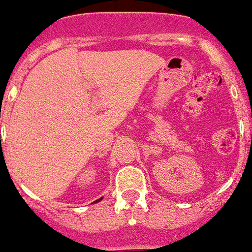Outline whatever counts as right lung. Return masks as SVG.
Segmentation results:
<instances>
[{
    "instance_id": "obj_1",
    "label": "right lung",
    "mask_w": 252,
    "mask_h": 252,
    "mask_svg": "<svg viewBox=\"0 0 252 252\" xmlns=\"http://www.w3.org/2000/svg\"><path fill=\"white\" fill-rule=\"evenodd\" d=\"M99 200H100V199H99ZM99 200H96V202H99Z\"/></svg>"
}]
</instances>
